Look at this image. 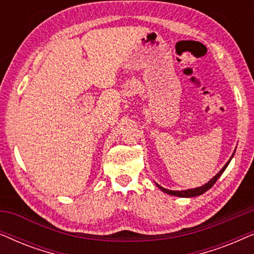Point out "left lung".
Instances as JSON below:
<instances>
[{"instance_id":"left-lung-1","label":"left lung","mask_w":254,"mask_h":254,"mask_svg":"<svg viewBox=\"0 0 254 254\" xmlns=\"http://www.w3.org/2000/svg\"><path fill=\"white\" fill-rule=\"evenodd\" d=\"M234 157V155L231 156V158ZM231 158L229 159V161L227 162V164H225L223 168L221 169V171L217 173L216 176L215 177H213V178H211L209 182H208L207 184H204V185H202V186H200V187H196V189H190V190H166V189H164V187H162V186H159L158 184H157V186L159 187V189H161L163 192L164 193H168V194H170V195H175V196H180V197H192V196H197V195H201V194H203L204 192H207L208 190L210 189V187H213V185L215 183H216V180L220 178L221 177V175L222 173L224 172V170L227 169V166L229 165V163H230V161H231Z\"/></svg>"}]
</instances>
